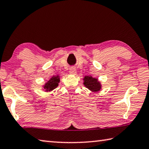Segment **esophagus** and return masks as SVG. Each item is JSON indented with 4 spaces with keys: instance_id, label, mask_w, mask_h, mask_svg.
<instances>
[{
    "instance_id": "esophagus-1",
    "label": "esophagus",
    "mask_w": 149,
    "mask_h": 149,
    "mask_svg": "<svg viewBox=\"0 0 149 149\" xmlns=\"http://www.w3.org/2000/svg\"><path fill=\"white\" fill-rule=\"evenodd\" d=\"M76 72H77V70L75 68H72L70 70L69 73H70V74H71V75H74V74H75Z\"/></svg>"
}]
</instances>
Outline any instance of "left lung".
Returning <instances> with one entry per match:
<instances>
[{"instance_id":"obj_1","label":"left lung","mask_w":149,"mask_h":149,"mask_svg":"<svg viewBox=\"0 0 149 149\" xmlns=\"http://www.w3.org/2000/svg\"><path fill=\"white\" fill-rule=\"evenodd\" d=\"M83 85L92 92H98L102 88L101 83L98 81V79L92 76H85L83 78Z\"/></svg>"}]
</instances>
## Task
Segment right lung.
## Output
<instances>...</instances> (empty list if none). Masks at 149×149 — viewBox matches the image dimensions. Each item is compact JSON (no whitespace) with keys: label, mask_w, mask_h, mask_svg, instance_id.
<instances>
[{"label":"right lung","mask_w":149,"mask_h":149,"mask_svg":"<svg viewBox=\"0 0 149 149\" xmlns=\"http://www.w3.org/2000/svg\"><path fill=\"white\" fill-rule=\"evenodd\" d=\"M60 82V76L58 75H53L50 79L45 83L43 88L45 92H50L57 87Z\"/></svg>","instance_id":"add662e5"}]
</instances>
